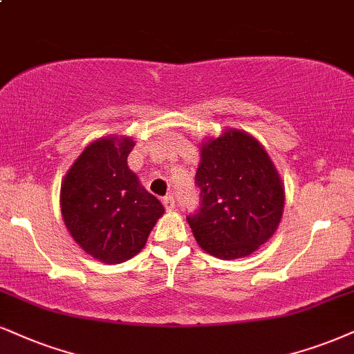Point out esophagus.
<instances>
[{
    "label": "esophagus",
    "instance_id": "34e87169",
    "mask_svg": "<svg viewBox=\"0 0 354 354\" xmlns=\"http://www.w3.org/2000/svg\"><path fill=\"white\" fill-rule=\"evenodd\" d=\"M162 203H164L165 210H174V208H176V198H174V195H170V194L165 195Z\"/></svg>",
    "mask_w": 354,
    "mask_h": 354
}]
</instances>
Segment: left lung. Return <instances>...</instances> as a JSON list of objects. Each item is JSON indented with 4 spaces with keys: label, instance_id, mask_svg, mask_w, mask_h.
<instances>
[{
    "label": "left lung",
    "instance_id": "1",
    "mask_svg": "<svg viewBox=\"0 0 354 354\" xmlns=\"http://www.w3.org/2000/svg\"><path fill=\"white\" fill-rule=\"evenodd\" d=\"M200 207L187 216L205 251L238 259L272 236L283 210V189L268 152L250 134L230 129L202 147L195 174Z\"/></svg>",
    "mask_w": 354,
    "mask_h": 354
}]
</instances>
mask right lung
I'll return each mask as SVG.
<instances>
[{
    "label": "right lung",
    "instance_id": "right-lung-1",
    "mask_svg": "<svg viewBox=\"0 0 354 354\" xmlns=\"http://www.w3.org/2000/svg\"><path fill=\"white\" fill-rule=\"evenodd\" d=\"M133 139L90 144L60 189L62 218L73 239L103 263L128 261L142 250L164 207L128 167Z\"/></svg>",
    "mask_w": 354,
    "mask_h": 354
}]
</instances>
